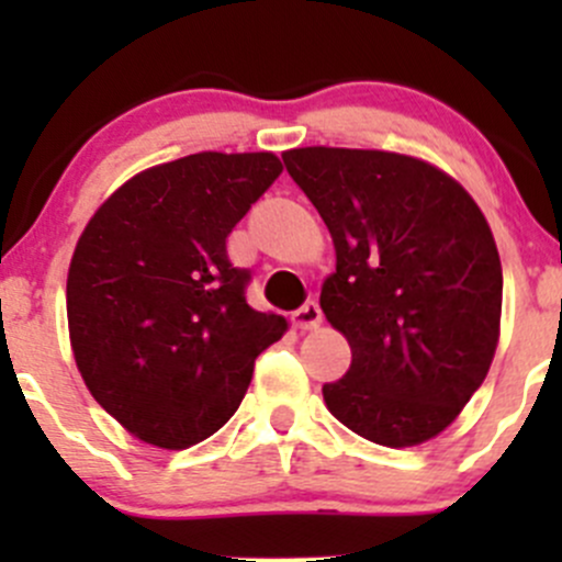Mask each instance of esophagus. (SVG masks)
<instances>
[{"label": "esophagus", "mask_w": 562, "mask_h": 562, "mask_svg": "<svg viewBox=\"0 0 562 562\" xmlns=\"http://www.w3.org/2000/svg\"><path fill=\"white\" fill-rule=\"evenodd\" d=\"M321 321H323V313L315 302H307L302 310L293 313V326H296L299 331H313V328L321 326Z\"/></svg>", "instance_id": "esophagus-1"}]
</instances>
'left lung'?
I'll return each instance as SVG.
<instances>
[{
    "label": "left lung",
    "instance_id": "1",
    "mask_svg": "<svg viewBox=\"0 0 562 562\" xmlns=\"http://www.w3.org/2000/svg\"><path fill=\"white\" fill-rule=\"evenodd\" d=\"M282 160L337 249L321 310L353 359L323 386L326 407L389 449L438 438L501 339L503 271L484 212L454 176L411 155L304 146Z\"/></svg>",
    "mask_w": 562,
    "mask_h": 562
}]
</instances>
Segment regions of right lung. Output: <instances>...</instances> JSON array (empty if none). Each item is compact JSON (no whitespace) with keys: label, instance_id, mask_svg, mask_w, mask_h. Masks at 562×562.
<instances>
[{"label":"right lung","instance_id":"1","mask_svg":"<svg viewBox=\"0 0 562 562\" xmlns=\"http://www.w3.org/2000/svg\"><path fill=\"white\" fill-rule=\"evenodd\" d=\"M282 173L271 151H198L146 168L92 214L67 271L70 348L130 435L179 451L245 400L288 321L247 304L228 236Z\"/></svg>","mask_w":562,"mask_h":562}]
</instances>
